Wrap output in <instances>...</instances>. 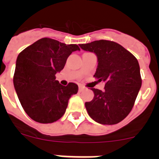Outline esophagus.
Listing matches in <instances>:
<instances>
[{"label": "esophagus", "mask_w": 159, "mask_h": 159, "mask_svg": "<svg viewBox=\"0 0 159 159\" xmlns=\"http://www.w3.org/2000/svg\"><path fill=\"white\" fill-rule=\"evenodd\" d=\"M85 89H86V88H84V86H82V85H80V86H79V92H83V91Z\"/></svg>", "instance_id": "esophagus-1"}]
</instances>
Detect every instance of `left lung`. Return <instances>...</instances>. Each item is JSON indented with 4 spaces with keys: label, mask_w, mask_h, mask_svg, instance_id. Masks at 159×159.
I'll use <instances>...</instances> for the list:
<instances>
[{
    "label": "left lung",
    "mask_w": 159,
    "mask_h": 159,
    "mask_svg": "<svg viewBox=\"0 0 159 159\" xmlns=\"http://www.w3.org/2000/svg\"><path fill=\"white\" fill-rule=\"evenodd\" d=\"M80 46L96 55L98 66L94 76L105 83L103 91L92 88L93 99L85 102L88 115L100 124L121 122L131 111L142 86L137 59L123 46L110 40H95Z\"/></svg>",
    "instance_id": "1"
}]
</instances>
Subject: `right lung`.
Listing matches in <instances>:
<instances>
[{
    "label": "right lung",
    "mask_w": 159,
    "mask_h": 159,
    "mask_svg": "<svg viewBox=\"0 0 159 159\" xmlns=\"http://www.w3.org/2000/svg\"><path fill=\"white\" fill-rule=\"evenodd\" d=\"M80 50L76 44L42 38L18 55L14 88L22 107L34 121L51 123L64 116L78 85L63 86L56 80V74L64 68L71 52Z\"/></svg>",
    "instance_id": "1"
}]
</instances>
